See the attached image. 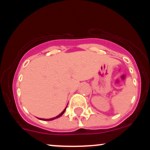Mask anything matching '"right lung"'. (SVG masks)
Instances as JSON below:
<instances>
[{
  "mask_svg": "<svg viewBox=\"0 0 150 150\" xmlns=\"http://www.w3.org/2000/svg\"><path fill=\"white\" fill-rule=\"evenodd\" d=\"M67 106H68V105H67ZM66 108H67V106H66ZM66 108H65L64 110H63V111H62V112L60 113L59 115H58V116H56V117H54V118H49V119H44V118H39V119H40V120H54V119H56V118H59V117H61L62 115L63 114V113H64V112L65 111V109H66Z\"/></svg>",
  "mask_w": 150,
  "mask_h": 150,
  "instance_id": "right-lung-1",
  "label": "right lung"
}]
</instances>
